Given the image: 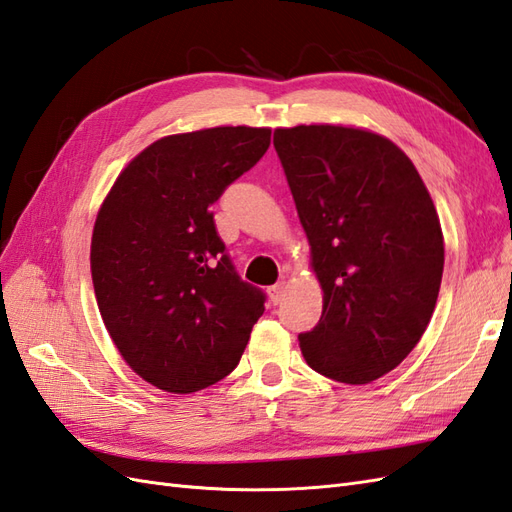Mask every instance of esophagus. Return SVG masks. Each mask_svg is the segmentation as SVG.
<instances>
[{
  "label": "esophagus",
  "instance_id": "obj_1",
  "mask_svg": "<svg viewBox=\"0 0 512 512\" xmlns=\"http://www.w3.org/2000/svg\"><path fill=\"white\" fill-rule=\"evenodd\" d=\"M268 294H270V300L274 305H279L281 300H283V296H285V281H279L277 285H272L270 290H268Z\"/></svg>",
  "mask_w": 512,
  "mask_h": 512
}]
</instances>
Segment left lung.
I'll return each instance as SVG.
<instances>
[{
  "mask_svg": "<svg viewBox=\"0 0 512 512\" xmlns=\"http://www.w3.org/2000/svg\"><path fill=\"white\" fill-rule=\"evenodd\" d=\"M274 149L324 292L300 350L326 378L372 383L406 359L435 311L437 209L409 157L372 131L298 125L274 131Z\"/></svg>",
  "mask_w": 512,
  "mask_h": 512,
  "instance_id": "left-lung-1",
  "label": "left lung"
}]
</instances>
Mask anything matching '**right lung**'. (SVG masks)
<instances>
[{
  "label": "right lung",
  "mask_w": 512,
  "mask_h": 512,
  "mask_svg": "<svg viewBox=\"0 0 512 512\" xmlns=\"http://www.w3.org/2000/svg\"><path fill=\"white\" fill-rule=\"evenodd\" d=\"M268 127H212L153 142L103 201L90 270L103 324L127 365L170 393L240 363L266 294L235 272L212 205L270 147Z\"/></svg>",
  "instance_id": "right-lung-1"
}]
</instances>
